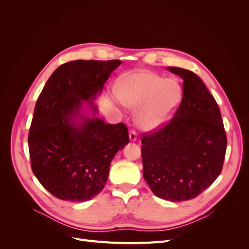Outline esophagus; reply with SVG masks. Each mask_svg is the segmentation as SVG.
Returning <instances> with one entry per match:
<instances>
[{"mask_svg":"<svg viewBox=\"0 0 249 249\" xmlns=\"http://www.w3.org/2000/svg\"><path fill=\"white\" fill-rule=\"evenodd\" d=\"M129 137H130L131 141H136L137 140V133L134 130H131V132L129 133Z\"/></svg>","mask_w":249,"mask_h":249,"instance_id":"obj_1","label":"esophagus"}]
</instances>
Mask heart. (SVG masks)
<instances>
[{
  "mask_svg": "<svg viewBox=\"0 0 249 249\" xmlns=\"http://www.w3.org/2000/svg\"><path fill=\"white\" fill-rule=\"evenodd\" d=\"M118 101L129 109H137L136 124L153 131L169 123L183 97L177 79H165L152 71H137L119 79L115 85Z\"/></svg>",
  "mask_w": 249,
  "mask_h": 249,
  "instance_id": "1",
  "label": "heart"
}]
</instances>
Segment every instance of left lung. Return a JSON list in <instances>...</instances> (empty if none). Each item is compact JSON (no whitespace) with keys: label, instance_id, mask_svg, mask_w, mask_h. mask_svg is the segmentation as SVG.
Listing matches in <instances>:
<instances>
[{"label":"left lung","instance_id":"1","mask_svg":"<svg viewBox=\"0 0 249 249\" xmlns=\"http://www.w3.org/2000/svg\"><path fill=\"white\" fill-rule=\"evenodd\" d=\"M183 79V99L161 129L142 135L143 177L156 196L193 199L219 177L227 152L220 109L193 71L168 67Z\"/></svg>","mask_w":249,"mask_h":249}]
</instances>
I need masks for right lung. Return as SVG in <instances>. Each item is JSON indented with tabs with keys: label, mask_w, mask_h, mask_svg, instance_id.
I'll return each mask as SVG.
<instances>
[{
	"label": "right lung",
	"mask_w": 249,
	"mask_h": 249,
	"mask_svg": "<svg viewBox=\"0 0 249 249\" xmlns=\"http://www.w3.org/2000/svg\"><path fill=\"white\" fill-rule=\"evenodd\" d=\"M120 60H76L52 73L36 102L28 136L32 171L55 197L85 201L106 184L110 164L129 143L124 124H109L93 106ZM87 102L89 118L79 112Z\"/></svg>",
	"instance_id": "1"
}]
</instances>
